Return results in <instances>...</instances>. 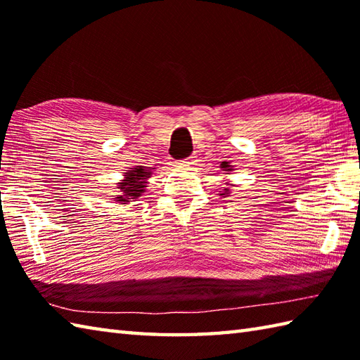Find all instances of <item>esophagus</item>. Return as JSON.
<instances>
[{
  "instance_id": "esophagus-1",
  "label": "esophagus",
  "mask_w": 360,
  "mask_h": 360,
  "mask_svg": "<svg viewBox=\"0 0 360 360\" xmlns=\"http://www.w3.org/2000/svg\"><path fill=\"white\" fill-rule=\"evenodd\" d=\"M196 162V156H187L186 159H182L179 164H182V165H193Z\"/></svg>"
}]
</instances>
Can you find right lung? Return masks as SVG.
Returning <instances> with one entry per match:
<instances>
[{
	"instance_id": "add662e5",
	"label": "right lung",
	"mask_w": 360,
	"mask_h": 360,
	"mask_svg": "<svg viewBox=\"0 0 360 360\" xmlns=\"http://www.w3.org/2000/svg\"><path fill=\"white\" fill-rule=\"evenodd\" d=\"M148 173L145 168L139 167L134 168V170H129L125 176L127 179L125 182H120V195L116 198L119 202H128L129 200H136L137 196H141V193H143V188L147 187L145 186V181L148 178Z\"/></svg>"
}]
</instances>
